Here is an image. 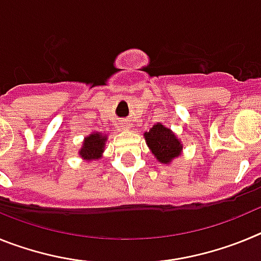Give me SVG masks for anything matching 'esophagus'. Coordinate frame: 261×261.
<instances>
[{"label": "esophagus", "instance_id": "34e87169", "mask_svg": "<svg viewBox=\"0 0 261 261\" xmlns=\"http://www.w3.org/2000/svg\"><path fill=\"white\" fill-rule=\"evenodd\" d=\"M123 126H124V129H130V123H129L128 120H124Z\"/></svg>", "mask_w": 261, "mask_h": 261}]
</instances>
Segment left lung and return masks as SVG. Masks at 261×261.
Returning a JSON list of instances; mask_svg holds the SVG:
<instances>
[{"mask_svg": "<svg viewBox=\"0 0 261 261\" xmlns=\"http://www.w3.org/2000/svg\"><path fill=\"white\" fill-rule=\"evenodd\" d=\"M145 140L156 158L161 163H168L174 161V158L180 155L183 150V145L179 141V138L175 136L171 129L166 128L161 123H156L149 132H145Z\"/></svg>", "mask_w": 261, "mask_h": 261, "instance_id": "left-lung-1", "label": "left lung"}]
</instances>
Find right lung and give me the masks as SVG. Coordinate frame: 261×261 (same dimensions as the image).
<instances>
[{
    "label": "right lung",
    "mask_w": 261,
    "mask_h": 261,
    "mask_svg": "<svg viewBox=\"0 0 261 261\" xmlns=\"http://www.w3.org/2000/svg\"><path fill=\"white\" fill-rule=\"evenodd\" d=\"M107 141V136L102 135L100 132L91 133L87 136L82 142V147L80 150L81 158L85 161H94L102 156V153L105 151V145Z\"/></svg>",
    "instance_id": "add662e5"
}]
</instances>
